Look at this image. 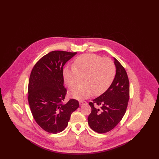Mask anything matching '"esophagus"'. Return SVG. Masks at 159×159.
I'll use <instances>...</instances> for the list:
<instances>
[{
	"label": "esophagus",
	"instance_id": "34e87169",
	"mask_svg": "<svg viewBox=\"0 0 159 159\" xmlns=\"http://www.w3.org/2000/svg\"><path fill=\"white\" fill-rule=\"evenodd\" d=\"M79 104L80 106H83V105H85V104H87V102L86 101H80L79 102Z\"/></svg>",
	"mask_w": 159,
	"mask_h": 159
}]
</instances>
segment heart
<instances>
[{
  "label": "heart",
  "instance_id": "1",
  "mask_svg": "<svg viewBox=\"0 0 159 159\" xmlns=\"http://www.w3.org/2000/svg\"><path fill=\"white\" fill-rule=\"evenodd\" d=\"M116 75L113 61L95 54H83L73 63V67H65L63 78L68 88H75L79 77H83V85L76 87L70 92L73 98L82 100L93 93L99 95L106 92L113 83Z\"/></svg>",
  "mask_w": 159,
  "mask_h": 159
}]
</instances>
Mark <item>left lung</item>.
Listing matches in <instances>:
<instances>
[{"mask_svg": "<svg viewBox=\"0 0 159 159\" xmlns=\"http://www.w3.org/2000/svg\"><path fill=\"white\" fill-rule=\"evenodd\" d=\"M116 73L109 88L89 103L92 108L88 118L93 130L104 134L114 128L126 113L129 99V82L127 73L115 58ZM97 106H100L98 109Z\"/></svg>", "mask_w": 159, "mask_h": 159, "instance_id": "obj_1", "label": "left lung"}]
</instances>
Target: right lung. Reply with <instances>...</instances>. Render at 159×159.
Returning a JSON list of instances; mask_svg holds the SVG:
<instances>
[{"instance_id": "1", "label": "right lung", "mask_w": 159, "mask_h": 159, "mask_svg": "<svg viewBox=\"0 0 159 159\" xmlns=\"http://www.w3.org/2000/svg\"><path fill=\"white\" fill-rule=\"evenodd\" d=\"M76 53L52 51L38 61L31 70L28 87L31 111L39 126L49 133L64 130L71 114L79 107L75 99L62 103L67 93L63 67Z\"/></svg>"}]
</instances>
